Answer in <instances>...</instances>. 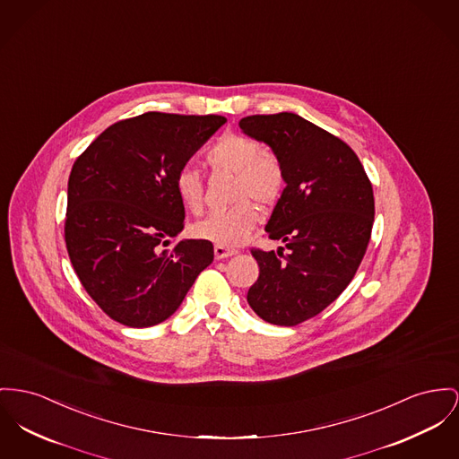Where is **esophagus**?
<instances>
[{"label":"esophagus","mask_w":459,"mask_h":459,"mask_svg":"<svg viewBox=\"0 0 459 459\" xmlns=\"http://www.w3.org/2000/svg\"><path fill=\"white\" fill-rule=\"evenodd\" d=\"M215 259H224V257H230L233 254H237L235 248H228V247H222V245H215L214 247Z\"/></svg>","instance_id":"1"}]
</instances>
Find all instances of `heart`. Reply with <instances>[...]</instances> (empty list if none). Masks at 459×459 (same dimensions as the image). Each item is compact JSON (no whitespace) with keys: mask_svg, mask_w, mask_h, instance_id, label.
Returning <instances> with one entry per match:
<instances>
[{"mask_svg":"<svg viewBox=\"0 0 459 459\" xmlns=\"http://www.w3.org/2000/svg\"><path fill=\"white\" fill-rule=\"evenodd\" d=\"M205 158L212 170L235 174V200L238 202L195 222L191 233L222 247L240 245L259 222V209L252 200L261 205H275L281 198L285 189L283 163L273 150L242 134L221 135L207 150ZM174 184L184 209L191 214H202L205 204L202 174L193 167H183Z\"/></svg>","mask_w":459,"mask_h":459,"instance_id":"heart-1","label":"heart"}]
</instances>
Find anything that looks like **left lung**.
Returning <instances> with one entry per match:
<instances>
[{"mask_svg":"<svg viewBox=\"0 0 459 459\" xmlns=\"http://www.w3.org/2000/svg\"><path fill=\"white\" fill-rule=\"evenodd\" d=\"M240 128L272 146L287 183L266 224L285 247L250 248L259 276L247 301L263 320L292 327L336 301L357 273L374 222L372 184L344 141L299 115H252Z\"/></svg>","mask_w":459,"mask_h":459,"instance_id":"8db88e82","label":"left lung"}]
</instances>
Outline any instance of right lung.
Returning <instances> with one entry per match:
<instances>
[{"label":"right lung","mask_w":459,"mask_h":459,"mask_svg":"<svg viewBox=\"0 0 459 459\" xmlns=\"http://www.w3.org/2000/svg\"><path fill=\"white\" fill-rule=\"evenodd\" d=\"M219 115L150 111L108 126L80 154L67 184L64 240L97 306L126 327L167 320L214 261L209 240H170L184 228L176 176Z\"/></svg>","instance_id":"obj_1"}]
</instances>
